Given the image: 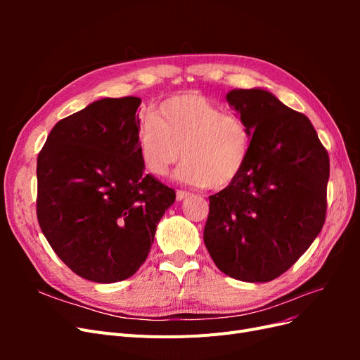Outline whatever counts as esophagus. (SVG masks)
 Returning a JSON list of instances; mask_svg holds the SVG:
<instances>
[{"label":"esophagus","mask_w":360,"mask_h":360,"mask_svg":"<svg viewBox=\"0 0 360 360\" xmlns=\"http://www.w3.org/2000/svg\"><path fill=\"white\" fill-rule=\"evenodd\" d=\"M176 197H177V200H179V201H181V200H184V198H188V197H189V192H186V191H177Z\"/></svg>","instance_id":"esophagus-1"}]
</instances>
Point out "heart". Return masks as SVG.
I'll return each mask as SVG.
<instances>
[{"label": "heart", "mask_w": 360, "mask_h": 360, "mask_svg": "<svg viewBox=\"0 0 360 360\" xmlns=\"http://www.w3.org/2000/svg\"><path fill=\"white\" fill-rule=\"evenodd\" d=\"M252 129L243 118L225 114L200 93H183L158 105L136 132L144 168L162 177L183 156L176 177L192 186L225 189L245 169Z\"/></svg>", "instance_id": "heart-1"}]
</instances>
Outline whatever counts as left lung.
<instances>
[{
	"mask_svg": "<svg viewBox=\"0 0 360 360\" xmlns=\"http://www.w3.org/2000/svg\"><path fill=\"white\" fill-rule=\"evenodd\" d=\"M226 102L252 129V147L238 179L209 197L204 243L225 275L269 282L321 231L329 155L309 118L271 93L231 90Z\"/></svg>",
	"mask_w": 360,
	"mask_h": 360,
	"instance_id": "1",
	"label": "left lung"
}]
</instances>
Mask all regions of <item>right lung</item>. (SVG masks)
I'll use <instances>...</instances> for the list:
<instances>
[{
    "instance_id": "right-lung-1",
    "label": "right lung",
    "mask_w": 360,
    "mask_h": 360,
    "mask_svg": "<svg viewBox=\"0 0 360 360\" xmlns=\"http://www.w3.org/2000/svg\"><path fill=\"white\" fill-rule=\"evenodd\" d=\"M139 97L101 99L53 126L37 158V221L60 259L93 282L136 274L176 191L144 174Z\"/></svg>"
}]
</instances>
